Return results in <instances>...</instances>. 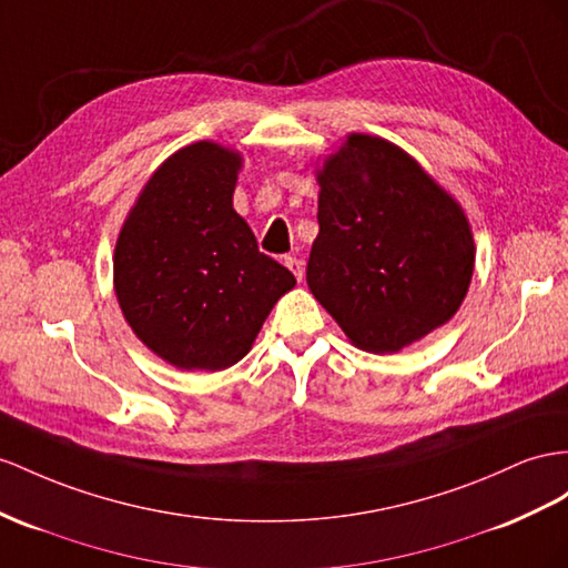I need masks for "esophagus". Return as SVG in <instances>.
<instances>
[{
    "mask_svg": "<svg viewBox=\"0 0 568 568\" xmlns=\"http://www.w3.org/2000/svg\"><path fill=\"white\" fill-rule=\"evenodd\" d=\"M285 266L295 273L297 281H302V275H304V261H302L297 254L285 256Z\"/></svg>",
    "mask_w": 568,
    "mask_h": 568,
    "instance_id": "1",
    "label": "esophagus"
}]
</instances>
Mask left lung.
<instances>
[{
	"label": "left lung",
	"mask_w": 568,
	"mask_h": 568,
	"mask_svg": "<svg viewBox=\"0 0 568 568\" xmlns=\"http://www.w3.org/2000/svg\"><path fill=\"white\" fill-rule=\"evenodd\" d=\"M307 285L353 345L398 353L444 326L475 268L458 201L398 145L351 134L316 170Z\"/></svg>",
	"instance_id": "1"
}]
</instances>
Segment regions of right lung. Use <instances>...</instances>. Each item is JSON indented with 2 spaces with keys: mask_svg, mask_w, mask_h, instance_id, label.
I'll return each instance as SVG.
<instances>
[{
  "mask_svg": "<svg viewBox=\"0 0 568 568\" xmlns=\"http://www.w3.org/2000/svg\"><path fill=\"white\" fill-rule=\"evenodd\" d=\"M242 155L196 141L160 165L114 246V293L139 341L178 369L221 372L252 351L295 275L232 209Z\"/></svg>",
  "mask_w": 568,
  "mask_h": 568,
  "instance_id": "right-lung-1",
  "label": "right lung"
}]
</instances>
